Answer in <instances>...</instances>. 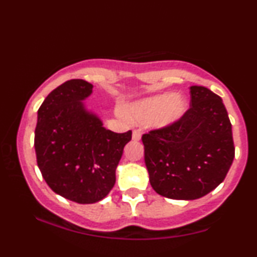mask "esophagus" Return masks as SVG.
<instances>
[{"instance_id": "34e87169", "label": "esophagus", "mask_w": 257, "mask_h": 257, "mask_svg": "<svg viewBox=\"0 0 257 257\" xmlns=\"http://www.w3.org/2000/svg\"><path fill=\"white\" fill-rule=\"evenodd\" d=\"M132 138H133V140H134V141H140V140H141V134H140V132H139V131H134V132H133Z\"/></svg>"}]
</instances>
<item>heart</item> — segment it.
<instances>
[{
	"label": "heart",
	"instance_id": "1",
	"mask_svg": "<svg viewBox=\"0 0 257 257\" xmlns=\"http://www.w3.org/2000/svg\"><path fill=\"white\" fill-rule=\"evenodd\" d=\"M187 110V100L182 95L163 93L135 100L119 110L122 118L133 123H146L153 131H163L179 122Z\"/></svg>",
	"mask_w": 257,
	"mask_h": 257
}]
</instances>
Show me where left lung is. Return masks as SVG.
I'll list each match as a JSON object with an SVG mask.
<instances>
[{"instance_id":"1","label":"left lung","mask_w":257,"mask_h":257,"mask_svg":"<svg viewBox=\"0 0 257 257\" xmlns=\"http://www.w3.org/2000/svg\"><path fill=\"white\" fill-rule=\"evenodd\" d=\"M191 107L175 124L143 135L152 188L170 199L193 200L215 190L234 158L232 124L222 99L191 85Z\"/></svg>"}]
</instances>
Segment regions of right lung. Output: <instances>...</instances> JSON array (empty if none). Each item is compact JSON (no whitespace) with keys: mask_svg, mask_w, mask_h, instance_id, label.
Returning a JSON list of instances; mask_svg holds the SVG:
<instances>
[{"mask_svg":"<svg viewBox=\"0 0 257 257\" xmlns=\"http://www.w3.org/2000/svg\"><path fill=\"white\" fill-rule=\"evenodd\" d=\"M93 84L70 79L48 94L38 108L35 131L37 166L59 196L93 204L116 182V169L132 132L113 133L84 104Z\"/></svg>","mask_w":257,"mask_h":257,"instance_id":"right-lung-1","label":"right lung"}]
</instances>
